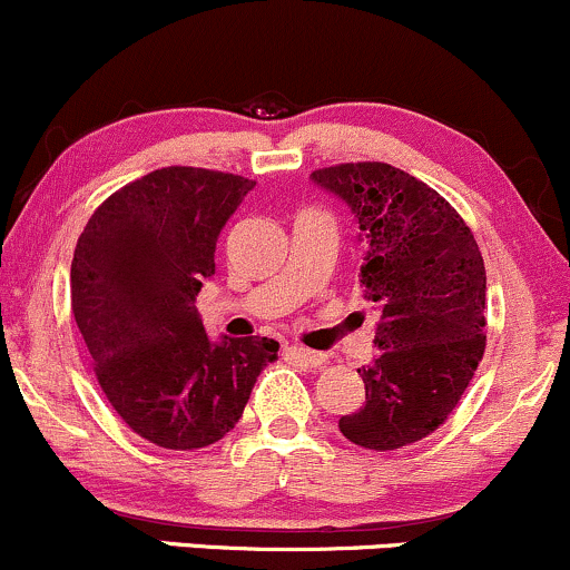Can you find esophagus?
Here are the masks:
<instances>
[{"label": "esophagus", "mask_w": 570, "mask_h": 570, "mask_svg": "<svg viewBox=\"0 0 570 570\" xmlns=\"http://www.w3.org/2000/svg\"><path fill=\"white\" fill-rule=\"evenodd\" d=\"M287 355H291L293 361L302 363V366H309V368H320L325 363L323 353H315V350H306V347H287Z\"/></svg>", "instance_id": "obj_1"}]
</instances>
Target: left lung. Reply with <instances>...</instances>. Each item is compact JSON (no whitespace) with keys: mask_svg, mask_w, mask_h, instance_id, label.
Segmentation results:
<instances>
[{"mask_svg":"<svg viewBox=\"0 0 570 570\" xmlns=\"http://www.w3.org/2000/svg\"><path fill=\"white\" fill-rule=\"evenodd\" d=\"M312 183L350 207L361 228L363 298L380 312L357 374L366 404L338 420L353 444L387 452L431 436L458 406L484 355L488 274L463 217L390 164H338Z\"/></svg>","mask_w":570,"mask_h":570,"instance_id":"obj_1","label":"left lung"}]
</instances>
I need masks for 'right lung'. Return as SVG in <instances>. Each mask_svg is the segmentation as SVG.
<instances>
[{
    "label": "right lung",
    "mask_w": 570,
    "mask_h": 570,
    "mask_svg": "<svg viewBox=\"0 0 570 570\" xmlns=\"http://www.w3.org/2000/svg\"><path fill=\"white\" fill-rule=\"evenodd\" d=\"M253 180L166 166L115 190L82 228L72 312L96 380L134 433L199 450L239 423L274 338H209L196 296Z\"/></svg>",
    "instance_id": "obj_1"
}]
</instances>
